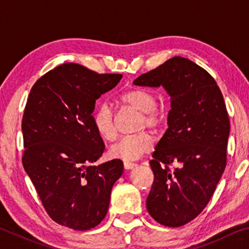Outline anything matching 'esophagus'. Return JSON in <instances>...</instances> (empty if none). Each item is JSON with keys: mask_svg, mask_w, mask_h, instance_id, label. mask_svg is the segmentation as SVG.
Instances as JSON below:
<instances>
[{"mask_svg": "<svg viewBox=\"0 0 249 249\" xmlns=\"http://www.w3.org/2000/svg\"><path fill=\"white\" fill-rule=\"evenodd\" d=\"M136 167V163H133V162H124V168L126 170H130L133 169V168Z\"/></svg>", "mask_w": 249, "mask_h": 249, "instance_id": "1", "label": "esophagus"}]
</instances>
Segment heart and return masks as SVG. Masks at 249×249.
Wrapping results in <instances>:
<instances>
[{"mask_svg": "<svg viewBox=\"0 0 249 249\" xmlns=\"http://www.w3.org/2000/svg\"><path fill=\"white\" fill-rule=\"evenodd\" d=\"M122 103L136 108L142 113V126L149 128H158L165 122V113L156 107V99L149 92L144 90H129L120 96ZM93 126L99 136L104 141H112L116 136L114 114L107 103L101 104L95 109ZM154 146L153 137L148 133L142 132L137 135L121 137L109 148L111 157L122 159L124 161H133L141 158L151 150Z\"/></svg>", "mask_w": 249, "mask_h": 249, "instance_id": "1", "label": "heart"}]
</instances>
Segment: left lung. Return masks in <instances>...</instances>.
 Here are the masks:
<instances>
[{"label": "left lung", "mask_w": 249, "mask_h": 249, "mask_svg": "<svg viewBox=\"0 0 249 249\" xmlns=\"http://www.w3.org/2000/svg\"><path fill=\"white\" fill-rule=\"evenodd\" d=\"M133 83L162 87L170 96L168 129L149 161L155 178L146 205L160 224L184 225L209 203L226 166L230 120L222 92L208 71L180 56Z\"/></svg>", "instance_id": "obj_1"}]
</instances>
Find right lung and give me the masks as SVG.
I'll return each instance as SVG.
<instances>
[{
    "label": "right lung",
    "mask_w": 249,
    "mask_h": 249,
    "mask_svg": "<svg viewBox=\"0 0 249 249\" xmlns=\"http://www.w3.org/2000/svg\"><path fill=\"white\" fill-rule=\"evenodd\" d=\"M122 77L65 64L37 80L28 95L24 169L49 216L69 229L88 231L102 222L123 174L120 159L94 165L105 146L92 121L95 101Z\"/></svg>",
    "instance_id": "obj_1"
}]
</instances>
